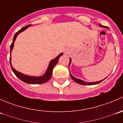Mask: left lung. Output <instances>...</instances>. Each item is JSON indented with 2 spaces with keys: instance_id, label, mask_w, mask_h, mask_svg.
Returning <instances> with one entry per match:
<instances>
[{
  "instance_id": "obj_1",
  "label": "left lung",
  "mask_w": 123,
  "mask_h": 123,
  "mask_svg": "<svg viewBox=\"0 0 123 123\" xmlns=\"http://www.w3.org/2000/svg\"><path fill=\"white\" fill-rule=\"evenodd\" d=\"M100 25V27H106L105 26H104V25ZM108 28V27H107ZM71 59H69V65L71 64ZM70 75L71 77V78L73 79V80H74V81H75V82L77 83H79L80 84V85H97V84L99 83L102 82V81H103V80H101V81H96V82H91V83H88V82H86L85 81H83V80H80V79H76V78L74 77L73 76V75H71V74H70Z\"/></svg>"
}]
</instances>
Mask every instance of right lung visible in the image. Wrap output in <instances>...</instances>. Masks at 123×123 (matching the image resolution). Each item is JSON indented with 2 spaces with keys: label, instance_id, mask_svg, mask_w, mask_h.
<instances>
[{
  "label": "right lung",
  "instance_id": "obj_1",
  "mask_svg": "<svg viewBox=\"0 0 123 123\" xmlns=\"http://www.w3.org/2000/svg\"><path fill=\"white\" fill-rule=\"evenodd\" d=\"M30 25H26L25 27H23L21 30H19L18 31H17V33L15 34L14 36H13V41H12V43L11 44V49H10V52H11V51H12V49H13V44H14V41L15 40L16 38H17L18 34H19V33H21L22 31H23L24 30L26 29V28H28V27H29ZM63 55L62 53L61 54H59L58 56L56 58H55L54 59L50 61V64H49V67H48V68L47 69L46 72L45 74L43 75V76L41 77H30L28 76V75H24V74H21L19 72L17 71L15 69L12 67V65H11V57L10 56V64H11V68H12V71H13V73L15 74V75L19 79H20L21 80L24 81V82L28 84H33V85H39V84H43L44 83L47 82L49 79L51 78L52 74V71L53 69H54V67L58 63V60H59V58H60L61 56H62Z\"/></svg>",
  "mask_w": 123,
  "mask_h": 123
}]
</instances>
